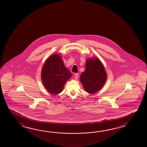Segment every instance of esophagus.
<instances>
[{
  "instance_id": "34e87169",
  "label": "esophagus",
  "mask_w": 147,
  "mask_h": 147,
  "mask_svg": "<svg viewBox=\"0 0 147 147\" xmlns=\"http://www.w3.org/2000/svg\"><path fill=\"white\" fill-rule=\"evenodd\" d=\"M78 76H79V74L78 73H76L75 74V78L76 79H77L78 78Z\"/></svg>"
}]
</instances>
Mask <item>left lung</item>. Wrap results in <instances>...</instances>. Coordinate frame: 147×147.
<instances>
[{
    "instance_id": "1",
    "label": "left lung",
    "mask_w": 147,
    "mask_h": 147,
    "mask_svg": "<svg viewBox=\"0 0 147 147\" xmlns=\"http://www.w3.org/2000/svg\"><path fill=\"white\" fill-rule=\"evenodd\" d=\"M107 77L106 70L100 60L90 58L86 60V69L81 73L80 80L86 92L94 94L102 88Z\"/></svg>"
}]
</instances>
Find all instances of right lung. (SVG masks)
Segmentation results:
<instances>
[{
    "instance_id": "right-lung-1",
    "label": "right lung",
    "mask_w": 147,
    "mask_h": 147,
    "mask_svg": "<svg viewBox=\"0 0 147 147\" xmlns=\"http://www.w3.org/2000/svg\"><path fill=\"white\" fill-rule=\"evenodd\" d=\"M71 77V74L65 67L61 57L58 54L49 57L41 70V78L44 86L53 94L62 92L64 85Z\"/></svg>"
}]
</instances>
